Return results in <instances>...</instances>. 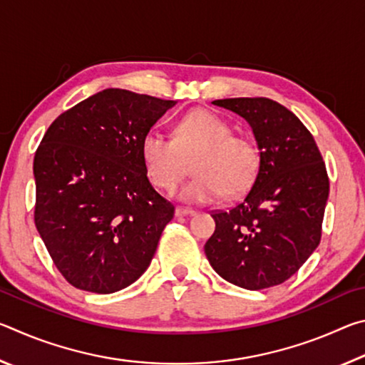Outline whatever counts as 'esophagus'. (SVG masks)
<instances>
[{
  "instance_id": "obj_1",
  "label": "esophagus",
  "mask_w": 365,
  "mask_h": 365,
  "mask_svg": "<svg viewBox=\"0 0 365 365\" xmlns=\"http://www.w3.org/2000/svg\"><path fill=\"white\" fill-rule=\"evenodd\" d=\"M196 211H193V209H190V207H182V206H178L177 209H175V215H178V217H180V215H193Z\"/></svg>"
}]
</instances>
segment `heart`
<instances>
[{"label": "heart", "instance_id": "heart-1", "mask_svg": "<svg viewBox=\"0 0 365 365\" xmlns=\"http://www.w3.org/2000/svg\"><path fill=\"white\" fill-rule=\"evenodd\" d=\"M141 159L158 188L174 191L187 175L188 163L195 177L185 185L180 197L187 202H211L220 196H238L248 190L259 170V150L246 135L206 109H193L175 125L174 140L156 130L141 138Z\"/></svg>", "mask_w": 365, "mask_h": 365}]
</instances>
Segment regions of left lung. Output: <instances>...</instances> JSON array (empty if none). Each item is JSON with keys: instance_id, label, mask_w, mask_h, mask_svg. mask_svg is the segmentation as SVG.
<instances>
[{"instance_id": "8db88e82", "label": "left lung", "mask_w": 365, "mask_h": 365, "mask_svg": "<svg viewBox=\"0 0 365 365\" xmlns=\"http://www.w3.org/2000/svg\"><path fill=\"white\" fill-rule=\"evenodd\" d=\"M212 104L242 115L257 141L259 170L245 200L212 212L205 245L209 264L233 285L264 289L299 270L320 243L329 175L311 132L269 98H227Z\"/></svg>"}]
</instances>
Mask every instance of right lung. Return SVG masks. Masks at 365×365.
Returning <instances> with one entry per match:
<instances>
[{
    "mask_svg": "<svg viewBox=\"0 0 365 365\" xmlns=\"http://www.w3.org/2000/svg\"><path fill=\"white\" fill-rule=\"evenodd\" d=\"M175 101L106 88L67 109L34 159L35 225L72 287L109 294L151 264L175 207L148 180L141 138Z\"/></svg>",
    "mask_w": 365,
    "mask_h": 365,
    "instance_id": "obj_1",
    "label": "right lung"
}]
</instances>
